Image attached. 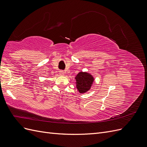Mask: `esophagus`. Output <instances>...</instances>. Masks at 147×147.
<instances>
[{
	"label": "esophagus",
	"mask_w": 147,
	"mask_h": 147,
	"mask_svg": "<svg viewBox=\"0 0 147 147\" xmlns=\"http://www.w3.org/2000/svg\"><path fill=\"white\" fill-rule=\"evenodd\" d=\"M59 74H60L61 75H62V76H64V75H65L64 71H63V70H60V71H59Z\"/></svg>",
	"instance_id": "esophagus-1"
}]
</instances>
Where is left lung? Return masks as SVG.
Masks as SVG:
<instances>
[{
	"label": "left lung",
	"mask_w": 147,
	"mask_h": 147,
	"mask_svg": "<svg viewBox=\"0 0 147 147\" xmlns=\"http://www.w3.org/2000/svg\"><path fill=\"white\" fill-rule=\"evenodd\" d=\"M76 88L80 94L87 92L94 82L92 75L87 72H80L75 77Z\"/></svg>",
	"instance_id": "8db88e82"
}]
</instances>
